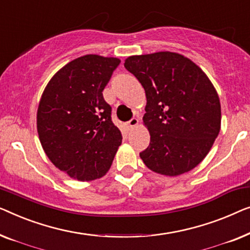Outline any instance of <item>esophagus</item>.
<instances>
[{"instance_id": "34e87169", "label": "esophagus", "mask_w": 250, "mask_h": 250, "mask_svg": "<svg viewBox=\"0 0 250 250\" xmlns=\"http://www.w3.org/2000/svg\"><path fill=\"white\" fill-rule=\"evenodd\" d=\"M138 124H139L138 119H137V118H132L131 120L128 121V126H129V128H132V126H136Z\"/></svg>"}]
</instances>
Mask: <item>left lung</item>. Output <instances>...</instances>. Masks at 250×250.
<instances>
[{
  "label": "left lung",
  "mask_w": 250,
  "mask_h": 250,
  "mask_svg": "<svg viewBox=\"0 0 250 250\" xmlns=\"http://www.w3.org/2000/svg\"><path fill=\"white\" fill-rule=\"evenodd\" d=\"M125 68L146 93L144 125L149 146L140 159L156 173L190 171L212 148L221 128V104L213 83L191 60L173 52L129 56Z\"/></svg>",
  "instance_id": "8db88e82"
}]
</instances>
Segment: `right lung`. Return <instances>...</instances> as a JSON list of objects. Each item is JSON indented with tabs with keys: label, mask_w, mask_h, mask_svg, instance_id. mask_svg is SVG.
I'll return each instance as SVG.
<instances>
[{
	"label": "right lung",
	"mask_w": 250,
	"mask_h": 250,
	"mask_svg": "<svg viewBox=\"0 0 250 250\" xmlns=\"http://www.w3.org/2000/svg\"><path fill=\"white\" fill-rule=\"evenodd\" d=\"M120 60L88 54L60 69L45 87L37 131L45 154L59 170L80 181L101 178L121 145L103 90Z\"/></svg>",
	"instance_id": "obj_1"
}]
</instances>
